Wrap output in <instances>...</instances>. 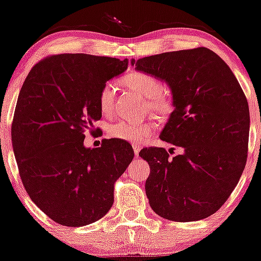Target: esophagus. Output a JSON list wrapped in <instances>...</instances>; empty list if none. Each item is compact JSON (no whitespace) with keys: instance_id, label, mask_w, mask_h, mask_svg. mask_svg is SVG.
<instances>
[{"instance_id":"1","label":"esophagus","mask_w":261,"mask_h":261,"mask_svg":"<svg viewBox=\"0 0 261 261\" xmlns=\"http://www.w3.org/2000/svg\"><path fill=\"white\" fill-rule=\"evenodd\" d=\"M134 152H135V157H139V153L141 151V146L140 145H133Z\"/></svg>"}]
</instances>
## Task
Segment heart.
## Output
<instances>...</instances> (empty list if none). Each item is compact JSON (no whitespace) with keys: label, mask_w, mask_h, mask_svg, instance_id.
<instances>
[{"label":"heart","mask_w":261,"mask_h":261,"mask_svg":"<svg viewBox=\"0 0 261 261\" xmlns=\"http://www.w3.org/2000/svg\"><path fill=\"white\" fill-rule=\"evenodd\" d=\"M122 83L127 88L133 89L135 93L145 98V109L148 110L157 118H167L173 112L172 97L163 91L161 80L142 71H136L126 74L122 79ZM114 99H115V87L113 83H107L100 89L98 95V106L101 114L110 115L114 110ZM155 125L152 120L139 122L118 120L108 127V134L113 139L125 141V142L140 145L145 142L149 136L154 134Z\"/></svg>","instance_id":"heart-1"}]
</instances>
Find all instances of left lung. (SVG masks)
<instances>
[{
    "instance_id": "left-lung-1",
    "label": "left lung",
    "mask_w": 261,
    "mask_h": 261,
    "mask_svg": "<svg viewBox=\"0 0 261 261\" xmlns=\"http://www.w3.org/2000/svg\"><path fill=\"white\" fill-rule=\"evenodd\" d=\"M142 72L164 80L174 112L161 140L181 149L143 148L151 173L146 195L161 217L176 222L206 218L221 208L245 168L249 107L228 65L207 47L133 60Z\"/></svg>"
}]
</instances>
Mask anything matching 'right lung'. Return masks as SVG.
<instances>
[{
	"instance_id": "add662e5",
	"label": "right lung",
	"mask_w": 261,
	"mask_h": 261,
	"mask_svg": "<svg viewBox=\"0 0 261 261\" xmlns=\"http://www.w3.org/2000/svg\"><path fill=\"white\" fill-rule=\"evenodd\" d=\"M128 60L88 54L47 56L33 66L18 97L12 146L23 187L46 216L81 227L106 216L114 184L134 158L124 141L86 148L85 131L99 120L100 89Z\"/></svg>"
}]
</instances>
